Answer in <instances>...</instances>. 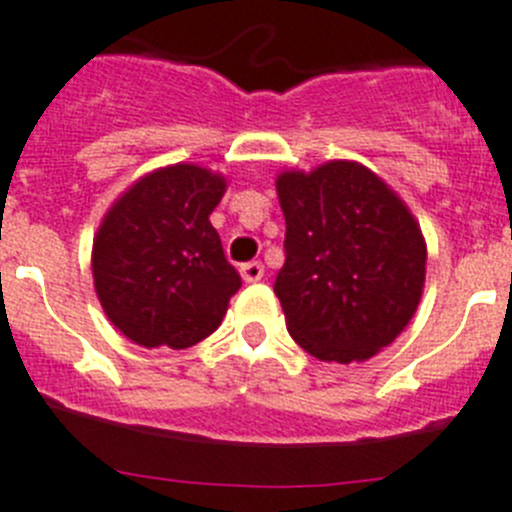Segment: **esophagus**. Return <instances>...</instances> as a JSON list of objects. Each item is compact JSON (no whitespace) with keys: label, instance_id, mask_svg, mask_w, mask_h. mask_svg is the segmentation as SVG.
Instances as JSON below:
<instances>
[{"label":"esophagus","instance_id":"esophagus-1","mask_svg":"<svg viewBox=\"0 0 512 512\" xmlns=\"http://www.w3.org/2000/svg\"><path fill=\"white\" fill-rule=\"evenodd\" d=\"M240 275L245 283H257V280H262V275H265V267H262V262H245V265L240 267Z\"/></svg>","mask_w":512,"mask_h":512}]
</instances>
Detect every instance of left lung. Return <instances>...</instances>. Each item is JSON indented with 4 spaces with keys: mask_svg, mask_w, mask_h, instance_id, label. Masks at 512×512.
<instances>
[{
    "mask_svg": "<svg viewBox=\"0 0 512 512\" xmlns=\"http://www.w3.org/2000/svg\"><path fill=\"white\" fill-rule=\"evenodd\" d=\"M285 265L275 295L288 333L321 361H366L412 321L427 245L407 204L366 166L283 171Z\"/></svg>",
    "mask_w": 512,
    "mask_h": 512,
    "instance_id": "1",
    "label": "left lung"
}]
</instances>
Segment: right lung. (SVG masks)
Wrapping results in <instances>:
<instances>
[{
	"mask_svg": "<svg viewBox=\"0 0 512 512\" xmlns=\"http://www.w3.org/2000/svg\"><path fill=\"white\" fill-rule=\"evenodd\" d=\"M227 181L194 164L138 179L93 242L95 293L113 326L146 348H189L214 333L242 278L209 214Z\"/></svg>",
	"mask_w": 512,
	"mask_h": 512,
	"instance_id": "add662e5",
	"label": "right lung"
}]
</instances>
